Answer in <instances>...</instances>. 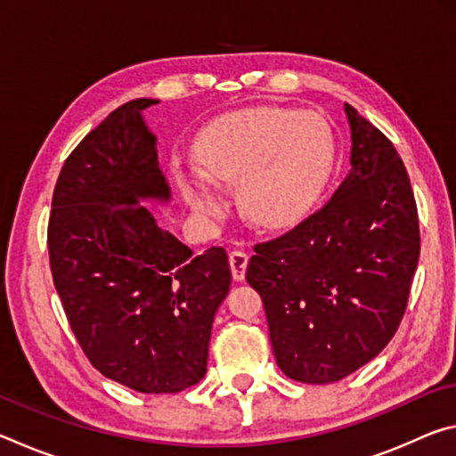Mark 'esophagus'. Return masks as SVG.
Returning <instances> with one entry per match:
<instances>
[{
	"instance_id": "obj_1",
	"label": "esophagus",
	"mask_w": 456,
	"mask_h": 456,
	"mask_svg": "<svg viewBox=\"0 0 456 456\" xmlns=\"http://www.w3.org/2000/svg\"><path fill=\"white\" fill-rule=\"evenodd\" d=\"M247 261H249V256L245 251H231L229 253V265H231V273L237 281H241L245 277V269H247Z\"/></svg>"
}]
</instances>
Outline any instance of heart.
<instances>
[{"label":"heart","mask_w":456,"mask_h":456,"mask_svg":"<svg viewBox=\"0 0 456 456\" xmlns=\"http://www.w3.org/2000/svg\"><path fill=\"white\" fill-rule=\"evenodd\" d=\"M199 165L175 163V179L192 211L217 215L219 184L239 183L245 213L281 229L307 217L322 199L336 160L330 122L314 110L256 106L209 122L195 142Z\"/></svg>","instance_id":"heart-1"}]
</instances>
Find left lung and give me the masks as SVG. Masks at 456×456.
<instances>
[{"mask_svg": "<svg viewBox=\"0 0 456 456\" xmlns=\"http://www.w3.org/2000/svg\"><path fill=\"white\" fill-rule=\"evenodd\" d=\"M352 171L322 209L257 243L247 281L264 299L277 366L331 384L380 354L403 322L419 265L411 179L388 138L344 104Z\"/></svg>", "mask_w": 456, "mask_h": 456, "instance_id": "8db88e82", "label": "left lung"}]
</instances>
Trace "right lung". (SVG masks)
I'll return each instance as SVG.
<instances>
[{
  "mask_svg": "<svg viewBox=\"0 0 456 456\" xmlns=\"http://www.w3.org/2000/svg\"><path fill=\"white\" fill-rule=\"evenodd\" d=\"M118 106L61 167L48 223L50 267L66 318L100 374L175 395L207 372L211 326L231 285L223 247L192 256L142 199H171L142 110Z\"/></svg>",
  "mask_w": 456,
  "mask_h": 456,
  "instance_id": "1",
  "label": "right lung"
}]
</instances>
